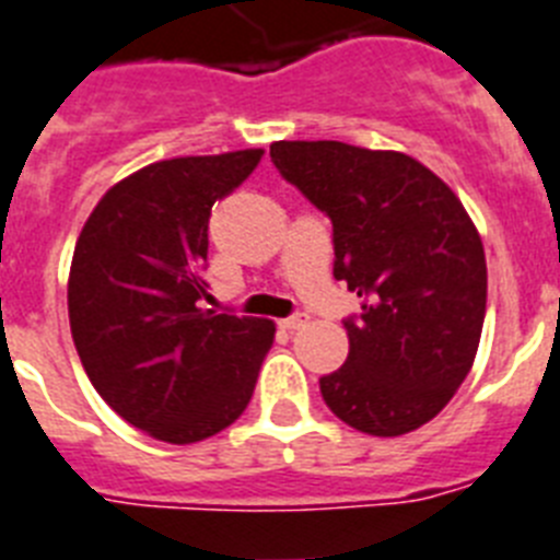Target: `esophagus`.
<instances>
[{
    "label": "esophagus",
    "instance_id": "1",
    "mask_svg": "<svg viewBox=\"0 0 560 560\" xmlns=\"http://www.w3.org/2000/svg\"><path fill=\"white\" fill-rule=\"evenodd\" d=\"M305 323H308V314H291V317H285L283 323H280V326L285 328V331H298V328H303Z\"/></svg>",
    "mask_w": 560,
    "mask_h": 560
}]
</instances>
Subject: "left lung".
Here are the masks:
<instances>
[{
    "label": "left lung",
    "mask_w": 560,
    "mask_h": 560,
    "mask_svg": "<svg viewBox=\"0 0 560 560\" xmlns=\"http://www.w3.org/2000/svg\"><path fill=\"white\" fill-rule=\"evenodd\" d=\"M271 161L334 226V277L362 298L348 360L319 380L334 417L402 436L470 374L487 308L481 237L428 166L342 141H277Z\"/></svg>",
    "instance_id": "obj_1"
}]
</instances>
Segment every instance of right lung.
<instances>
[{
  "label": "right lung",
  "mask_w": 560,
  "mask_h": 560,
  "mask_svg": "<svg viewBox=\"0 0 560 560\" xmlns=\"http://www.w3.org/2000/svg\"><path fill=\"white\" fill-rule=\"evenodd\" d=\"M262 150L172 158L98 200L67 283L75 351L118 417L170 444L221 433L246 410L275 323L203 308L209 214Z\"/></svg>",
  "instance_id": "obj_1"
}]
</instances>
